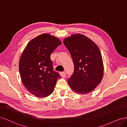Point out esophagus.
<instances>
[{"instance_id":"esophagus-1","label":"esophagus","mask_w":127,"mask_h":127,"mask_svg":"<svg viewBox=\"0 0 127 127\" xmlns=\"http://www.w3.org/2000/svg\"><path fill=\"white\" fill-rule=\"evenodd\" d=\"M60 75H61V77H66V72H64V71L61 72H60Z\"/></svg>"}]
</instances>
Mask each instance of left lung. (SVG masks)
<instances>
[{
  "label": "left lung",
  "instance_id": "8db88e82",
  "mask_svg": "<svg viewBox=\"0 0 127 127\" xmlns=\"http://www.w3.org/2000/svg\"><path fill=\"white\" fill-rule=\"evenodd\" d=\"M64 43L74 64L73 74L67 80L69 85L78 93H90L98 85L103 76L100 50L93 41L80 34L66 38Z\"/></svg>",
  "mask_w": 127,
  "mask_h": 127
}]
</instances>
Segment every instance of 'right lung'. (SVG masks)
Returning a JSON list of instances; mask_svg holds the SVG:
<instances>
[{
    "instance_id": "obj_1",
    "label": "right lung",
    "mask_w": 127,
    "mask_h": 127,
    "mask_svg": "<svg viewBox=\"0 0 127 127\" xmlns=\"http://www.w3.org/2000/svg\"><path fill=\"white\" fill-rule=\"evenodd\" d=\"M61 44L57 37L42 34L29 42L19 62L21 80L28 91L36 97L50 95L54 90L59 72L53 70L50 59L52 52Z\"/></svg>"
}]
</instances>
